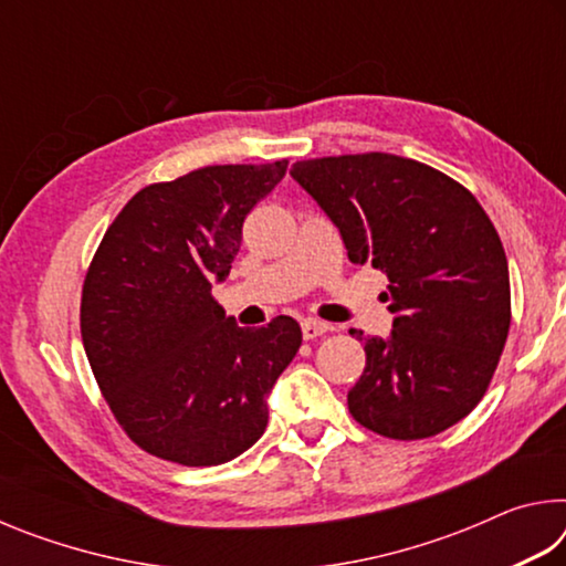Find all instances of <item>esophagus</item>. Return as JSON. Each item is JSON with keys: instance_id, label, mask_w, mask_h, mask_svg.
Returning <instances> with one entry per match:
<instances>
[{"instance_id": "1", "label": "esophagus", "mask_w": 566, "mask_h": 566, "mask_svg": "<svg viewBox=\"0 0 566 566\" xmlns=\"http://www.w3.org/2000/svg\"><path fill=\"white\" fill-rule=\"evenodd\" d=\"M327 332H332V324H327V322H322V319H304L302 322V334H304V339H317V337H322V334H327Z\"/></svg>"}]
</instances>
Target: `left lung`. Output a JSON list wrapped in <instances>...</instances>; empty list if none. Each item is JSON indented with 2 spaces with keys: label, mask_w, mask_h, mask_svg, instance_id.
Returning <instances> with one entry per match:
<instances>
[{
  "label": "left lung",
  "mask_w": 566,
  "mask_h": 566,
  "mask_svg": "<svg viewBox=\"0 0 566 566\" xmlns=\"http://www.w3.org/2000/svg\"><path fill=\"white\" fill-rule=\"evenodd\" d=\"M292 177L339 229L349 262L389 280V337L349 332L367 352L352 417L405 442L444 432L484 397L510 334V270L492 219L452 177L385 151L304 159Z\"/></svg>",
  "instance_id": "obj_1"
}]
</instances>
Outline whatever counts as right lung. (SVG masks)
Segmentation results:
<instances>
[{
  "label": "right lung",
  "mask_w": 566,
  "mask_h": 566,
  "mask_svg": "<svg viewBox=\"0 0 566 566\" xmlns=\"http://www.w3.org/2000/svg\"><path fill=\"white\" fill-rule=\"evenodd\" d=\"M286 159L217 165L139 189L109 224L82 286V342L134 444L167 462L217 467L264 434L266 397L302 344L292 317L237 327L212 296L242 224Z\"/></svg>",
  "instance_id": "1"
}]
</instances>
